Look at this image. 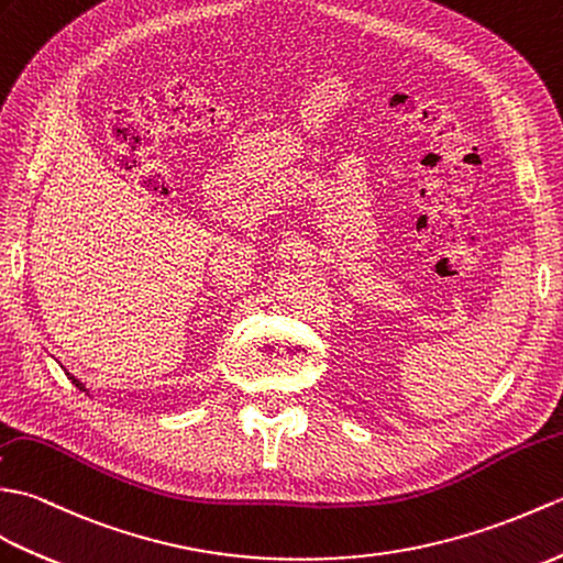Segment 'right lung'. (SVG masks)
Here are the masks:
<instances>
[{"label": "right lung", "instance_id": "right-lung-1", "mask_svg": "<svg viewBox=\"0 0 563 563\" xmlns=\"http://www.w3.org/2000/svg\"><path fill=\"white\" fill-rule=\"evenodd\" d=\"M65 373H67V376H69V378H71V383H74V385H77V387H79V390H84V393H86V395H91V390H89V387H86V383H81V380H79V378H77V376H71V373H69V371H67V368H65Z\"/></svg>", "mask_w": 563, "mask_h": 563}]
</instances>
